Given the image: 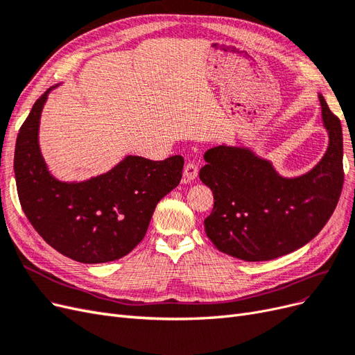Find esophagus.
<instances>
[{
	"label": "esophagus",
	"mask_w": 355,
	"mask_h": 355,
	"mask_svg": "<svg viewBox=\"0 0 355 355\" xmlns=\"http://www.w3.org/2000/svg\"><path fill=\"white\" fill-rule=\"evenodd\" d=\"M196 177H198V166H196V164L189 162V164L184 166V173H182V181H184V182H190V181H193Z\"/></svg>",
	"instance_id": "1"
}]
</instances>
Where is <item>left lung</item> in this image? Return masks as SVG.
Returning <instances> with one entry per match:
<instances>
[{
    "mask_svg": "<svg viewBox=\"0 0 355 355\" xmlns=\"http://www.w3.org/2000/svg\"><path fill=\"white\" fill-rule=\"evenodd\" d=\"M327 150L300 177H283L245 146L221 144L205 153L199 177L214 193L205 232L221 252L243 261H268L313 240L334 214L344 184L340 121L322 94Z\"/></svg>",
    "mask_w": 355,
    "mask_h": 355,
    "instance_id": "1",
    "label": "left lung"
}]
</instances>
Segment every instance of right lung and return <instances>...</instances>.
I'll list each match as a JSON object with an SVG mask.
<instances>
[{"instance_id": "right-lung-1", "label": "right lung", "mask_w": 355, "mask_h": 355, "mask_svg": "<svg viewBox=\"0 0 355 355\" xmlns=\"http://www.w3.org/2000/svg\"><path fill=\"white\" fill-rule=\"evenodd\" d=\"M53 88L35 101L17 134L15 175L21 209L62 255L84 264L119 259L141 242L157 202L180 184L184 159L128 155L85 181L54 178L38 141L41 112Z\"/></svg>"}]
</instances>
